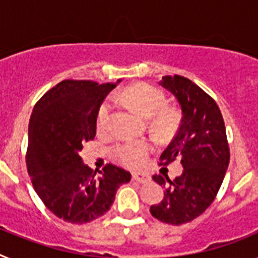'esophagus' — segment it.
<instances>
[{
	"mask_svg": "<svg viewBox=\"0 0 258 258\" xmlns=\"http://www.w3.org/2000/svg\"><path fill=\"white\" fill-rule=\"evenodd\" d=\"M133 179L140 183H146L151 179V175L149 173H142V172H136L133 173Z\"/></svg>",
	"mask_w": 258,
	"mask_h": 258,
	"instance_id": "esophagus-1",
	"label": "esophagus"
}]
</instances>
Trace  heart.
<instances>
[{"label":"heart","mask_w":258,"mask_h":258,"mask_svg":"<svg viewBox=\"0 0 258 258\" xmlns=\"http://www.w3.org/2000/svg\"><path fill=\"white\" fill-rule=\"evenodd\" d=\"M117 98L133 106L146 117H154V124L156 126L165 129L173 124L174 116L169 109L165 108L166 97L160 89L149 85V84H137L118 93ZM112 111V101L107 98L98 108V131H108ZM152 150H154V146L149 141H121L113 146L112 154L124 165L136 168L145 163Z\"/></svg>","instance_id":"obj_1"}]
</instances>
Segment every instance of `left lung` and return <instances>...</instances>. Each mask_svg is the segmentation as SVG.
Listing matches in <instances>:
<instances>
[{"mask_svg":"<svg viewBox=\"0 0 258 258\" xmlns=\"http://www.w3.org/2000/svg\"><path fill=\"white\" fill-rule=\"evenodd\" d=\"M159 84L177 98L182 111L178 132L161 154L160 164L179 159L183 172L173 181L166 174L152 175L165 191L150 212L161 222L182 225L199 217L220 190L230 161L226 127L213 98L191 80L174 75Z\"/></svg>","mask_w":258,"mask_h":258,"instance_id":"left-lung-1","label":"left lung"}]
</instances>
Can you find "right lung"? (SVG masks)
Wrapping results in <instances>:
<instances>
[{"label":"right lung","mask_w":258,"mask_h":258,"mask_svg":"<svg viewBox=\"0 0 258 258\" xmlns=\"http://www.w3.org/2000/svg\"><path fill=\"white\" fill-rule=\"evenodd\" d=\"M120 83L63 80L36 103L28 126L26 163L36 192L66 222L83 225L103 216L131 173L107 164L93 172L80 151L97 133V112Z\"/></svg>","instance_id":"add662e5"}]
</instances>
